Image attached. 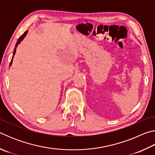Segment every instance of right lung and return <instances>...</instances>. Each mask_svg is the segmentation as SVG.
Here are the masks:
<instances>
[{
	"label": "right lung",
	"instance_id": "right-lung-1",
	"mask_svg": "<svg viewBox=\"0 0 155 155\" xmlns=\"http://www.w3.org/2000/svg\"><path fill=\"white\" fill-rule=\"evenodd\" d=\"M27 33H28V31H26L24 33H23L22 35L20 37V38L18 39V41H17V43H16V44H15V46L14 50V52H13V57H12V60H11V62H10L9 66H11V65H12V60H13V58H14V54H15V51H16V47L18 46V44H19L21 42V41H22V40H23V39H24V38H25V37L26 36V35H27Z\"/></svg>",
	"mask_w": 155,
	"mask_h": 155
}]
</instances>
